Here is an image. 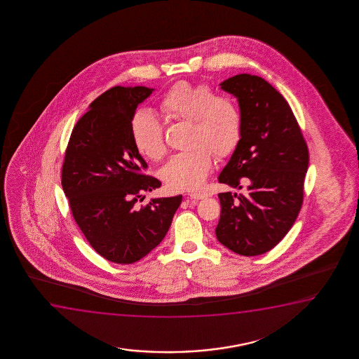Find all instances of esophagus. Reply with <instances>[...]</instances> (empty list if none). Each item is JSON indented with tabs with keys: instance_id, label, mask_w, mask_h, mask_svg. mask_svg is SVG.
I'll use <instances>...</instances> for the list:
<instances>
[{
	"instance_id": "34e87169",
	"label": "esophagus",
	"mask_w": 359,
	"mask_h": 359,
	"mask_svg": "<svg viewBox=\"0 0 359 359\" xmlns=\"http://www.w3.org/2000/svg\"><path fill=\"white\" fill-rule=\"evenodd\" d=\"M205 197L206 195H203V194H190V198H194V200H202Z\"/></svg>"
}]
</instances>
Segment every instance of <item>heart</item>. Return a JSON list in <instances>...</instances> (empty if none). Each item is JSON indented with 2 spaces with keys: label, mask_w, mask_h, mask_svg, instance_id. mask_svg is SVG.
<instances>
[{
  "label": "heart",
  "mask_w": 359,
  "mask_h": 359,
  "mask_svg": "<svg viewBox=\"0 0 359 359\" xmlns=\"http://www.w3.org/2000/svg\"><path fill=\"white\" fill-rule=\"evenodd\" d=\"M161 109L175 121H189L190 149L172 156L162 169V177L172 191H196L206 182L215 154L231 156L241 143L243 115L236 99L216 94L206 83L180 81L164 94ZM131 136L138 152L152 161L164 157L162 123L147 110H138L131 120Z\"/></svg>",
  "instance_id": "b5f03b06"
}]
</instances>
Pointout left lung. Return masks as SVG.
Segmentation results:
<instances>
[{"label":"left lung","instance_id":"obj_1","mask_svg":"<svg viewBox=\"0 0 359 359\" xmlns=\"http://www.w3.org/2000/svg\"><path fill=\"white\" fill-rule=\"evenodd\" d=\"M221 88L238 98L243 135L218 180L243 192L218 194L217 239L239 255H261L294 224L309 151L290 104L265 79L236 74Z\"/></svg>","mask_w":359,"mask_h":359}]
</instances>
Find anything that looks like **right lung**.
Returning a JSON list of instances; mask_svg holds the SVG:
<instances>
[{"label": "right lung", "mask_w": 359, "mask_h": 359, "mask_svg": "<svg viewBox=\"0 0 359 359\" xmlns=\"http://www.w3.org/2000/svg\"><path fill=\"white\" fill-rule=\"evenodd\" d=\"M153 89L113 87L79 118L65 153L61 184L74 221L104 259L128 265L163 241L182 195L152 198L143 194L162 185L146 175L147 163L131 136V120Z\"/></svg>", "instance_id": "1"}]
</instances>
